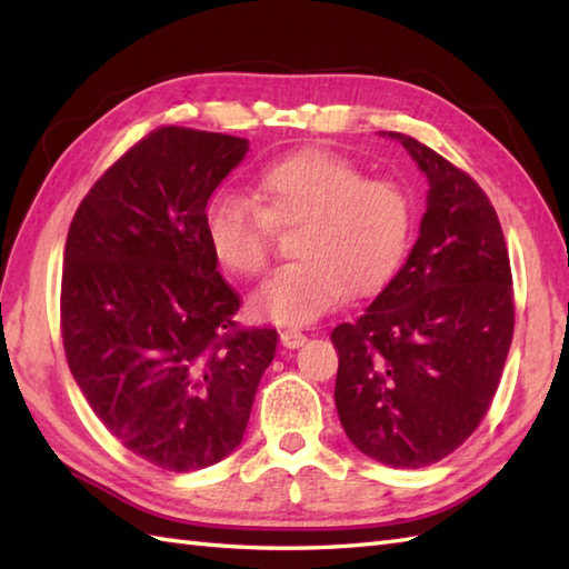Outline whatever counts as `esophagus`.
<instances>
[{"instance_id":"1","label":"esophagus","mask_w":569,"mask_h":569,"mask_svg":"<svg viewBox=\"0 0 569 569\" xmlns=\"http://www.w3.org/2000/svg\"><path fill=\"white\" fill-rule=\"evenodd\" d=\"M308 342V337L300 330H283L281 332V345L288 349H298Z\"/></svg>"}]
</instances>
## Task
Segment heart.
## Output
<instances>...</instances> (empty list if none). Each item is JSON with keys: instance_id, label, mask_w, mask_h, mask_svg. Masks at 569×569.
<instances>
[{"instance_id": "heart-1", "label": "heart", "mask_w": 569, "mask_h": 569, "mask_svg": "<svg viewBox=\"0 0 569 569\" xmlns=\"http://www.w3.org/2000/svg\"><path fill=\"white\" fill-rule=\"evenodd\" d=\"M413 208L389 178L328 149H300L269 163L253 202L220 196L204 212L208 244L227 271L259 276L271 261L276 229H298L300 261L278 269L251 296V312L278 325H308L347 296H371L401 263Z\"/></svg>"}]
</instances>
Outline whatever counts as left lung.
Masks as SVG:
<instances>
[{
	"label": "left lung",
	"mask_w": 569,
	"mask_h": 569,
	"mask_svg": "<svg viewBox=\"0 0 569 569\" xmlns=\"http://www.w3.org/2000/svg\"><path fill=\"white\" fill-rule=\"evenodd\" d=\"M389 137L428 176V210L401 271L330 335L335 406L357 450L418 469L452 455L487 416L513 340V278L477 180L413 137Z\"/></svg>",
	"instance_id": "obj_1"
}]
</instances>
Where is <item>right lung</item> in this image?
<instances>
[{"instance_id": "add662e5", "label": "right lung", "mask_w": 569, "mask_h": 569, "mask_svg": "<svg viewBox=\"0 0 569 569\" xmlns=\"http://www.w3.org/2000/svg\"><path fill=\"white\" fill-rule=\"evenodd\" d=\"M247 151L239 137L153 129L98 178L68 229V367L102 426L168 471L237 450L276 355V330L237 325L241 298L204 234L212 190Z\"/></svg>"}]
</instances>
